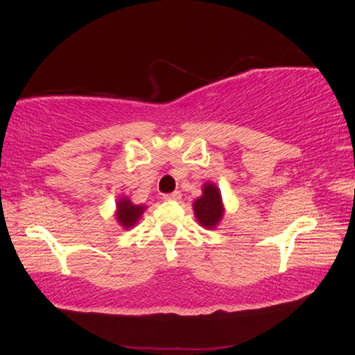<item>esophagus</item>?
<instances>
[{"label":"esophagus","mask_w":355,"mask_h":355,"mask_svg":"<svg viewBox=\"0 0 355 355\" xmlns=\"http://www.w3.org/2000/svg\"><path fill=\"white\" fill-rule=\"evenodd\" d=\"M163 199L164 200H180V199H182V192L173 191V192H171V194H164Z\"/></svg>","instance_id":"34e87169"}]
</instances>
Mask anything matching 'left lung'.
<instances>
[{
	"mask_svg": "<svg viewBox=\"0 0 355 355\" xmlns=\"http://www.w3.org/2000/svg\"><path fill=\"white\" fill-rule=\"evenodd\" d=\"M196 219L205 228H214L219 224L222 216H224V205H222V197L214 183H205L202 188V197H199L192 205Z\"/></svg>",
	"mask_w": 355,
	"mask_h": 355,
	"instance_id": "obj_1",
	"label": "left lung"
}]
</instances>
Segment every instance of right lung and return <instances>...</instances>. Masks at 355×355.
Returning a JSON list of instances; mask_svg holds the SVG:
<instances>
[{"instance_id": "right-lung-1", "label": "right lung", "mask_w": 355, "mask_h": 355, "mask_svg": "<svg viewBox=\"0 0 355 355\" xmlns=\"http://www.w3.org/2000/svg\"><path fill=\"white\" fill-rule=\"evenodd\" d=\"M146 207L144 205H135L128 197H120L117 200V211H116V219L119 224L123 228H131L137 224V220L141 219Z\"/></svg>"}]
</instances>
